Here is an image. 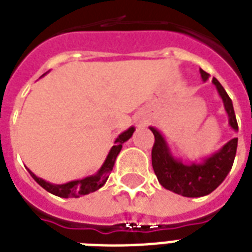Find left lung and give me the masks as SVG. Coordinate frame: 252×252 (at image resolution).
<instances>
[{"instance_id": "left-lung-1", "label": "left lung", "mask_w": 252, "mask_h": 252, "mask_svg": "<svg viewBox=\"0 0 252 252\" xmlns=\"http://www.w3.org/2000/svg\"><path fill=\"white\" fill-rule=\"evenodd\" d=\"M200 74L204 82L209 80V74L204 72L203 69H200ZM212 84L215 85L220 98L222 99L223 108L229 119V126L234 132H238V124L231 99L229 98L222 85L216 78L212 80ZM149 129L153 132L156 138L152 150L153 170L159 184L168 191L184 197L207 196L215 191L230 172L237 153L238 138H231L217 152L208 157L200 158L199 162L192 161L187 163L172 153L171 148L161 130L156 126H149Z\"/></svg>"}]
</instances>
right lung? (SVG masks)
<instances>
[{
	"instance_id": "add662e5",
	"label": "right lung",
	"mask_w": 252,
	"mask_h": 252,
	"mask_svg": "<svg viewBox=\"0 0 252 252\" xmlns=\"http://www.w3.org/2000/svg\"><path fill=\"white\" fill-rule=\"evenodd\" d=\"M45 74H47V73H44L43 76H45ZM134 130H136L134 126H129L128 129L119 134L118 137H116V140H115V145L110 149V152L107 154L106 159L103 162V165L100 166V168H99L95 174H93V175L90 176H86L84 179L70 180V182L64 184H55L49 183L47 180L41 179V178L36 176L30 168H27V170H29L30 175L35 179V182H36L39 186H41V187L44 188L45 191H48L49 193H52V195H56L59 196V197H65V199L89 195L91 192L98 191L99 188L104 186V183H106L107 179H108V176H110L111 171H112V168H114L115 161H116V157H118L119 153H120V150H122L123 144L126 141H128V140L132 137V134H133Z\"/></svg>"
}]
</instances>
